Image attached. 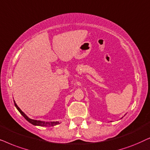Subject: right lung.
Segmentation results:
<instances>
[{
  "instance_id": "right-lung-1",
  "label": "right lung",
  "mask_w": 150,
  "mask_h": 150,
  "mask_svg": "<svg viewBox=\"0 0 150 150\" xmlns=\"http://www.w3.org/2000/svg\"><path fill=\"white\" fill-rule=\"evenodd\" d=\"M14 104H15V106L16 107V108L18 109V110L20 112V113L24 117H25V119L26 120L29 121V123H31V124L34 125H39V126H45V127H51V126H54L55 125H57L59 124V122H57V121H55V122H44V121H37V120H33V119H31L29 118V117H27V115H25V113L23 112V111L21 110V109L19 108V107L18 106L16 105V103H15L14 101Z\"/></svg>"
}]
</instances>
